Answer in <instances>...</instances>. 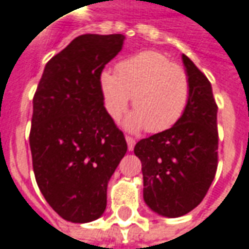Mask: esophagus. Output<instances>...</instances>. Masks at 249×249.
I'll return each mask as SVG.
<instances>
[{"mask_svg":"<svg viewBox=\"0 0 249 249\" xmlns=\"http://www.w3.org/2000/svg\"><path fill=\"white\" fill-rule=\"evenodd\" d=\"M126 142H127V147L128 150H133L135 146V140L133 138V137H128V135H126Z\"/></svg>","mask_w":249,"mask_h":249,"instance_id":"esophagus-1","label":"esophagus"}]
</instances>
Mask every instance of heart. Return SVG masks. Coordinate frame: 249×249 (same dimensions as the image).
<instances>
[{"label":"heart","instance_id":"heart-1","mask_svg":"<svg viewBox=\"0 0 249 249\" xmlns=\"http://www.w3.org/2000/svg\"><path fill=\"white\" fill-rule=\"evenodd\" d=\"M99 87L106 111L115 121L127 109L133 97L135 111L124 121V127L130 131H165L178 123L190 100L186 70L150 50L121 61L116 73L103 70Z\"/></svg>","mask_w":249,"mask_h":249}]
</instances>
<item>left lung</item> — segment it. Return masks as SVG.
I'll list each match as a JSON object with an SVG mask.
<instances>
[{"mask_svg":"<svg viewBox=\"0 0 249 249\" xmlns=\"http://www.w3.org/2000/svg\"><path fill=\"white\" fill-rule=\"evenodd\" d=\"M190 100L176 124L141 140L134 147L142 162L143 200L162 217L176 218L199 205L217 171V104L212 84L187 55Z\"/></svg>","mask_w":249,"mask_h":249,"instance_id":"8db88e82","label":"left lung"}]
</instances>
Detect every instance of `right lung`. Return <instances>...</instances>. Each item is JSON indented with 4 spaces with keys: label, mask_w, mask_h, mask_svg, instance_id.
Listing matches in <instances>:
<instances>
[{
    "label": "right lung",
    "mask_w": 249,
    "mask_h": 249,
    "mask_svg": "<svg viewBox=\"0 0 249 249\" xmlns=\"http://www.w3.org/2000/svg\"><path fill=\"white\" fill-rule=\"evenodd\" d=\"M123 40L121 34L73 39L47 62L34 96L30 146L36 183L70 222L102 217L108 181L127 152L99 87V75Z\"/></svg>",
    "instance_id": "add662e5"
}]
</instances>
